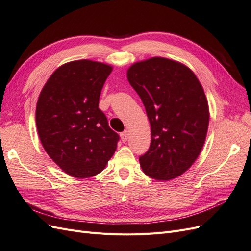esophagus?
I'll return each instance as SVG.
<instances>
[{
	"instance_id": "esophagus-1",
	"label": "esophagus",
	"mask_w": 251,
	"mask_h": 251,
	"mask_svg": "<svg viewBox=\"0 0 251 251\" xmlns=\"http://www.w3.org/2000/svg\"><path fill=\"white\" fill-rule=\"evenodd\" d=\"M120 137H121V140H123L124 142H126L128 138V132L127 131H124L120 133Z\"/></svg>"
}]
</instances>
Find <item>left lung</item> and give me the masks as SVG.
I'll return each mask as SVG.
<instances>
[{"instance_id": "left-lung-1", "label": "left lung", "mask_w": 251, "mask_h": 251, "mask_svg": "<svg viewBox=\"0 0 251 251\" xmlns=\"http://www.w3.org/2000/svg\"><path fill=\"white\" fill-rule=\"evenodd\" d=\"M127 79L151 125L150 148L139 157L142 171L160 181L179 177L198 158L206 138L209 111L200 81L186 66L163 57L134 64Z\"/></svg>"}]
</instances>
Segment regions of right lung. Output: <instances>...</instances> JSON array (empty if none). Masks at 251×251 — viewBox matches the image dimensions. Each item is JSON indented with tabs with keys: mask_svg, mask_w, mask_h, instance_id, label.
Listing matches in <instances>:
<instances>
[{
	"mask_svg": "<svg viewBox=\"0 0 251 251\" xmlns=\"http://www.w3.org/2000/svg\"><path fill=\"white\" fill-rule=\"evenodd\" d=\"M112 67L81 59L60 66L36 104L37 133L45 151L75 178L100 174L115 153L119 135L98 108Z\"/></svg>",
	"mask_w": 251,
	"mask_h": 251,
	"instance_id": "1",
	"label": "right lung"
}]
</instances>
